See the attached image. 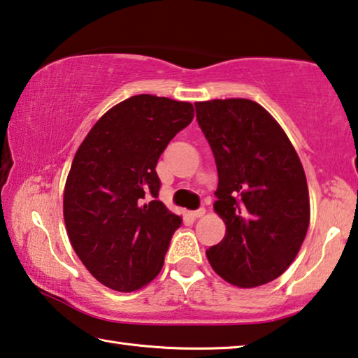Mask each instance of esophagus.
I'll use <instances>...</instances> for the list:
<instances>
[{
  "instance_id": "34e87169",
  "label": "esophagus",
  "mask_w": 358,
  "mask_h": 358,
  "mask_svg": "<svg viewBox=\"0 0 358 358\" xmlns=\"http://www.w3.org/2000/svg\"><path fill=\"white\" fill-rule=\"evenodd\" d=\"M191 215H192V217H194V218H201V217H203V215H206V208H203V207L197 208V210H194V212H192Z\"/></svg>"
}]
</instances>
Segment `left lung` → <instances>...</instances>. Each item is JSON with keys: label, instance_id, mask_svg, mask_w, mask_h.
<instances>
[{"label": "left lung", "instance_id": "left-lung-1", "mask_svg": "<svg viewBox=\"0 0 358 358\" xmlns=\"http://www.w3.org/2000/svg\"><path fill=\"white\" fill-rule=\"evenodd\" d=\"M196 117L218 170L224 239L207 250L218 275L250 288L287 271L309 228L308 181L282 127L247 99L197 101Z\"/></svg>", "mask_w": 358, "mask_h": 358}]
</instances>
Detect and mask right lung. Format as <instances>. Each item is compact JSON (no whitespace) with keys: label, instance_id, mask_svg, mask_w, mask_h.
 <instances>
[{"label":"right lung","instance_id":"obj_1","mask_svg":"<svg viewBox=\"0 0 358 358\" xmlns=\"http://www.w3.org/2000/svg\"><path fill=\"white\" fill-rule=\"evenodd\" d=\"M192 117L188 101L134 95L106 111L76 151L64 194L66 232L111 290H138L162 269L181 217L157 199L156 164Z\"/></svg>","mask_w":358,"mask_h":358}]
</instances>
